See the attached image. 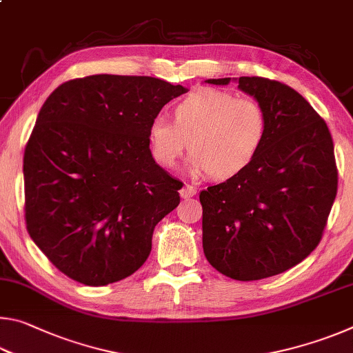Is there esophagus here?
<instances>
[{
	"label": "esophagus",
	"mask_w": 353,
	"mask_h": 353,
	"mask_svg": "<svg viewBox=\"0 0 353 353\" xmlns=\"http://www.w3.org/2000/svg\"><path fill=\"white\" fill-rule=\"evenodd\" d=\"M194 194H196V190H194V187H191V185H185V187H182V190H181V198L182 199L193 198Z\"/></svg>",
	"instance_id": "34e87169"
}]
</instances>
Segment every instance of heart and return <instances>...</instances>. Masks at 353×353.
Wrapping results in <instances>:
<instances>
[{
  "label": "heart",
  "mask_w": 353,
  "mask_h": 353,
  "mask_svg": "<svg viewBox=\"0 0 353 353\" xmlns=\"http://www.w3.org/2000/svg\"><path fill=\"white\" fill-rule=\"evenodd\" d=\"M266 123V112L256 99L199 88L176 104L174 121L162 115L152 118L148 139L163 168H174L190 145V170L225 181L252 163L265 140Z\"/></svg>",
  "instance_id": "obj_1"
}]
</instances>
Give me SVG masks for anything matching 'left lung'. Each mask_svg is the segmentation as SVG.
<instances>
[{
  "mask_svg": "<svg viewBox=\"0 0 353 353\" xmlns=\"http://www.w3.org/2000/svg\"><path fill=\"white\" fill-rule=\"evenodd\" d=\"M235 81L265 109L266 135L246 170L201 191L202 248L214 270L249 282L288 271L313 252L336 198L338 171L327 124L302 94L265 77Z\"/></svg>",
  "mask_w": 353,
  "mask_h": 353,
  "instance_id": "8db88e82",
  "label": "left lung"
}]
</instances>
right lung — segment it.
<instances>
[{"mask_svg":"<svg viewBox=\"0 0 353 353\" xmlns=\"http://www.w3.org/2000/svg\"><path fill=\"white\" fill-rule=\"evenodd\" d=\"M187 92L157 77L93 74L41 105L23 159L26 225L65 276L105 286L146 261L182 185L155 163L149 123Z\"/></svg>","mask_w":353,"mask_h":353,"instance_id":"right-lung-1","label":"right lung"}]
</instances>
